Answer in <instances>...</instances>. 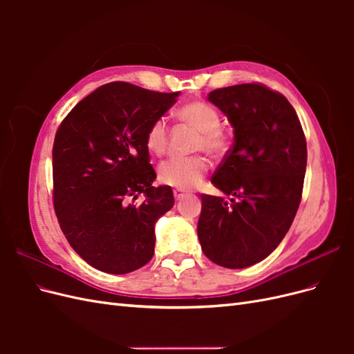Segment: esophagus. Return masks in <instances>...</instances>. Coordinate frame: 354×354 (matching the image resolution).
I'll return each mask as SVG.
<instances>
[{
  "mask_svg": "<svg viewBox=\"0 0 354 354\" xmlns=\"http://www.w3.org/2000/svg\"><path fill=\"white\" fill-rule=\"evenodd\" d=\"M185 195H186V194H185L183 190H180V189H176V190H174V198H176L177 201H180Z\"/></svg>",
  "mask_w": 354,
  "mask_h": 354,
  "instance_id": "34e87169",
  "label": "esophagus"
}]
</instances>
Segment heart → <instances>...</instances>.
Instances as JSON below:
<instances>
[{
	"mask_svg": "<svg viewBox=\"0 0 354 354\" xmlns=\"http://www.w3.org/2000/svg\"><path fill=\"white\" fill-rule=\"evenodd\" d=\"M180 121L199 130L195 142L196 149H205L212 155L227 151L229 140L221 128V115L214 106L205 102H190L177 111ZM168 121L164 116L149 125L146 131V146L153 155H162L168 145ZM209 162L205 156H173L158 167V178L162 183L177 189H192L198 186L207 174Z\"/></svg>",
	"mask_w": 354,
	"mask_h": 354,
	"instance_id": "b5f03b06",
	"label": "heart"
}]
</instances>
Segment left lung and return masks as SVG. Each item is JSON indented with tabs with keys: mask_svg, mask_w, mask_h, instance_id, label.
<instances>
[{
	"mask_svg": "<svg viewBox=\"0 0 354 354\" xmlns=\"http://www.w3.org/2000/svg\"><path fill=\"white\" fill-rule=\"evenodd\" d=\"M208 100L227 116L233 146L202 195L201 248L227 269L260 263L282 242L303 194L307 146L298 116L282 94L260 84L214 90Z\"/></svg>",
	"mask_w": 354,
	"mask_h": 354,
	"instance_id": "obj_1",
	"label": "left lung"
}]
</instances>
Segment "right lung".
Listing matches in <instances>:
<instances>
[{
	"label": "right lung",
	"instance_id": "add662e5",
	"mask_svg": "<svg viewBox=\"0 0 354 354\" xmlns=\"http://www.w3.org/2000/svg\"><path fill=\"white\" fill-rule=\"evenodd\" d=\"M177 93L111 82L82 99L53 146L55 209L62 232L94 269L125 274L151 261L155 224L174 205L169 186H152L146 131ZM143 193L140 206L129 201Z\"/></svg>",
	"mask_w": 354,
	"mask_h": 354
}]
</instances>
